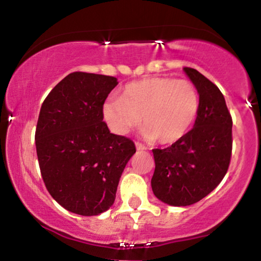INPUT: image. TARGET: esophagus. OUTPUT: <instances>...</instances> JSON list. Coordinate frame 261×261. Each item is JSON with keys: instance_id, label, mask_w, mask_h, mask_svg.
I'll return each mask as SVG.
<instances>
[{"instance_id": "obj_1", "label": "esophagus", "mask_w": 261, "mask_h": 261, "mask_svg": "<svg viewBox=\"0 0 261 261\" xmlns=\"http://www.w3.org/2000/svg\"><path fill=\"white\" fill-rule=\"evenodd\" d=\"M136 148L139 149V151H143V149H146L147 147H146L145 145H142L141 142H136Z\"/></svg>"}]
</instances>
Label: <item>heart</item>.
<instances>
[{
  "instance_id": "b5f03b06",
  "label": "heart",
  "mask_w": 261,
  "mask_h": 261,
  "mask_svg": "<svg viewBox=\"0 0 261 261\" xmlns=\"http://www.w3.org/2000/svg\"><path fill=\"white\" fill-rule=\"evenodd\" d=\"M199 106V94L189 81L151 77L127 85L122 97L108 99L103 118L113 133L126 135L142 116L143 136L169 145L188 134Z\"/></svg>"
}]
</instances>
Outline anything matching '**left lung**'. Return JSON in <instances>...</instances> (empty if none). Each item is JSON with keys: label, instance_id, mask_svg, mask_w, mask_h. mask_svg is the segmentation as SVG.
I'll list each match as a JSON object with an SVG mask.
<instances>
[{"label": "left lung", "instance_id": "8db88e82", "mask_svg": "<svg viewBox=\"0 0 261 261\" xmlns=\"http://www.w3.org/2000/svg\"><path fill=\"white\" fill-rule=\"evenodd\" d=\"M184 71L199 93L195 125L169 147L152 149V190L172 206L193 205L208 195L226 175L232 155V116L223 94L195 68Z\"/></svg>", "mask_w": 261, "mask_h": 261}]
</instances>
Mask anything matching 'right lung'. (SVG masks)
<instances>
[{
    "label": "right lung",
    "instance_id": "1",
    "mask_svg": "<svg viewBox=\"0 0 261 261\" xmlns=\"http://www.w3.org/2000/svg\"><path fill=\"white\" fill-rule=\"evenodd\" d=\"M115 77L72 72L41 106L35 146L47 191L62 207L95 216L114 203L125 166L136 152L133 140L110 134L103 106Z\"/></svg>",
    "mask_w": 261,
    "mask_h": 261
}]
</instances>
